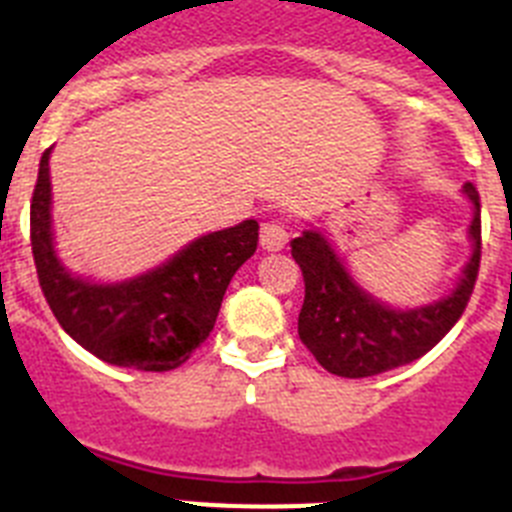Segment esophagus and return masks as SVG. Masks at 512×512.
<instances>
[{"label": "esophagus", "instance_id": "34e87169", "mask_svg": "<svg viewBox=\"0 0 512 512\" xmlns=\"http://www.w3.org/2000/svg\"><path fill=\"white\" fill-rule=\"evenodd\" d=\"M287 243V228H284L282 220H266L261 225V246L266 251H279Z\"/></svg>", "mask_w": 512, "mask_h": 512}]
</instances>
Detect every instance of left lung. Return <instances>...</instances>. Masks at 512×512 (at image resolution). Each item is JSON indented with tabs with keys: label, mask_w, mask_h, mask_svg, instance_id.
<instances>
[{
	"label": "left lung",
	"mask_w": 512,
	"mask_h": 512,
	"mask_svg": "<svg viewBox=\"0 0 512 512\" xmlns=\"http://www.w3.org/2000/svg\"><path fill=\"white\" fill-rule=\"evenodd\" d=\"M464 192L474 202L469 225L472 259L459 287L446 300L420 310L397 312L364 295L320 233L305 230L292 241V259L300 264L305 279L297 333L323 369L348 379L390 372L428 354L454 328L467 310L482 259L479 192L472 182L464 184Z\"/></svg>",
	"instance_id": "1"
}]
</instances>
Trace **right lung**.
<instances>
[{"instance_id":"right-lung-1","label":"right lung","mask_w":512,"mask_h":512,"mask_svg":"<svg viewBox=\"0 0 512 512\" xmlns=\"http://www.w3.org/2000/svg\"><path fill=\"white\" fill-rule=\"evenodd\" d=\"M43 153L30 202V246L45 302L89 354L138 372H171L207 341L230 279L259 243V223L197 238L169 264L125 284H89L63 269L51 238V179Z\"/></svg>"}]
</instances>
